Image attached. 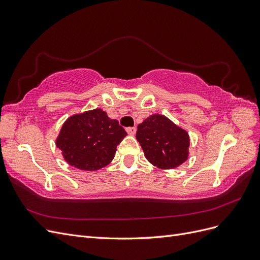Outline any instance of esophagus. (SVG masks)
<instances>
[{
    "mask_svg": "<svg viewBox=\"0 0 260 260\" xmlns=\"http://www.w3.org/2000/svg\"><path fill=\"white\" fill-rule=\"evenodd\" d=\"M125 131H127L129 136H135L136 132H137V128L136 127H129V128L125 129Z\"/></svg>",
    "mask_w": 260,
    "mask_h": 260,
    "instance_id": "1",
    "label": "esophagus"
}]
</instances>
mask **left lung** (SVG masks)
<instances>
[{"label": "left lung", "instance_id": "obj_1", "mask_svg": "<svg viewBox=\"0 0 260 260\" xmlns=\"http://www.w3.org/2000/svg\"><path fill=\"white\" fill-rule=\"evenodd\" d=\"M136 137L148 161L158 168H175L187 158L188 135L162 115H152L140 123Z\"/></svg>", "mask_w": 260, "mask_h": 260}]
</instances>
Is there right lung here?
<instances>
[{
  "label": "right lung",
  "mask_w": 260,
  "mask_h": 260,
  "mask_svg": "<svg viewBox=\"0 0 260 260\" xmlns=\"http://www.w3.org/2000/svg\"><path fill=\"white\" fill-rule=\"evenodd\" d=\"M127 132L100 108L70 117L56 140L66 161L82 170H98L114 158Z\"/></svg>",
  "instance_id": "obj_1"
}]
</instances>
